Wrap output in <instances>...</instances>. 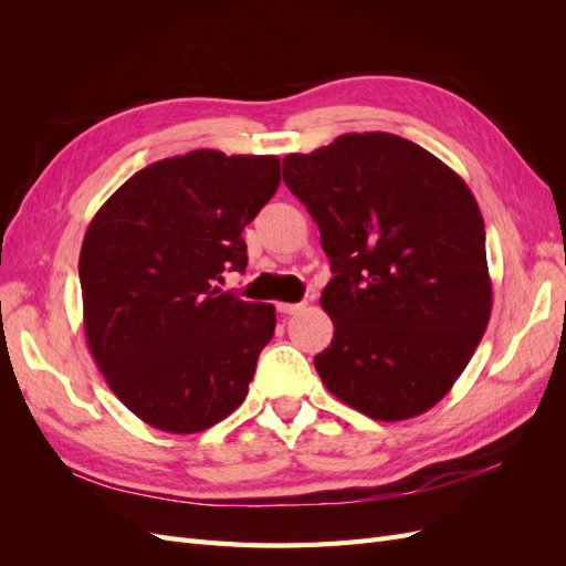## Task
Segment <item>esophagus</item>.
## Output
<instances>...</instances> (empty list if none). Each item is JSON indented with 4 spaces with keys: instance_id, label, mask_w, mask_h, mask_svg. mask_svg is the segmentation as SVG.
Masks as SVG:
<instances>
[{
    "instance_id": "34e87169",
    "label": "esophagus",
    "mask_w": 566,
    "mask_h": 566,
    "mask_svg": "<svg viewBox=\"0 0 566 566\" xmlns=\"http://www.w3.org/2000/svg\"><path fill=\"white\" fill-rule=\"evenodd\" d=\"M276 310L281 312V314H297V312H302L304 310V304L300 302V304H293V302H279L276 304Z\"/></svg>"
}]
</instances>
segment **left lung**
<instances>
[{
    "label": "left lung",
    "mask_w": 566,
    "mask_h": 566,
    "mask_svg": "<svg viewBox=\"0 0 566 566\" xmlns=\"http://www.w3.org/2000/svg\"><path fill=\"white\" fill-rule=\"evenodd\" d=\"M283 181L331 256L321 306L335 335L314 356L323 385L373 420L430 410L465 370L491 316L486 231L468 184L387 132L290 153Z\"/></svg>",
    "instance_id": "1"
}]
</instances>
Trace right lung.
I'll list each match as a JSON object with an SVG mask.
<instances>
[{
	"label": "right lung",
	"mask_w": 566,
	"mask_h": 566,
	"mask_svg": "<svg viewBox=\"0 0 566 566\" xmlns=\"http://www.w3.org/2000/svg\"><path fill=\"white\" fill-rule=\"evenodd\" d=\"M279 184L276 156L198 148L139 169L90 221L87 345L115 397L156 430L202 432L248 397L276 310L219 283L245 271L241 233Z\"/></svg>",
	"instance_id": "right-lung-1"
}]
</instances>
